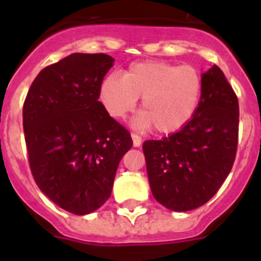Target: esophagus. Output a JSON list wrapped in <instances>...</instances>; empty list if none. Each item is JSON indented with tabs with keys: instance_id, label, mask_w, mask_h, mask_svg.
<instances>
[{
	"instance_id": "esophagus-1",
	"label": "esophagus",
	"mask_w": 261,
	"mask_h": 261,
	"mask_svg": "<svg viewBox=\"0 0 261 261\" xmlns=\"http://www.w3.org/2000/svg\"><path fill=\"white\" fill-rule=\"evenodd\" d=\"M131 138H133V143H134V146L138 147L141 145V138L139 135H136V134H131Z\"/></svg>"
}]
</instances>
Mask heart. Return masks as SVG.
I'll return each instance as SVG.
<instances>
[{"instance_id": "heart-1", "label": "heart", "mask_w": 261, "mask_h": 261, "mask_svg": "<svg viewBox=\"0 0 261 261\" xmlns=\"http://www.w3.org/2000/svg\"><path fill=\"white\" fill-rule=\"evenodd\" d=\"M202 92L203 78L197 68L164 60L134 63L123 75L114 72L99 84V99L112 117H123L141 97L143 111L135 125H152L160 134L183 128L196 115Z\"/></svg>"}]
</instances>
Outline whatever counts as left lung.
<instances>
[{"label": "left lung", "mask_w": 261, "mask_h": 261, "mask_svg": "<svg viewBox=\"0 0 261 261\" xmlns=\"http://www.w3.org/2000/svg\"><path fill=\"white\" fill-rule=\"evenodd\" d=\"M202 78L203 92L193 118L177 133L143 145L152 196L172 211L203 206L217 193L235 162L238 97L217 65Z\"/></svg>", "instance_id": "left-lung-1"}]
</instances>
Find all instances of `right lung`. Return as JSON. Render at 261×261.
<instances>
[{"label": "right lung", "instance_id": "add662e5", "mask_svg": "<svg viewBox=\"0 0 261 261\" xmlns=\"http://www.w3.org/2000/svg\"><path fill=\"white\" fill-rule=\"evenodd\" d=\"M107 54L74 53L44 68L22 110L31 173L40 191L73 215L110 198L130 133L106 111L99 84L114 65Z\"/></svg>", "mask_w": 261, "mask_h": 261}]
</instances>
